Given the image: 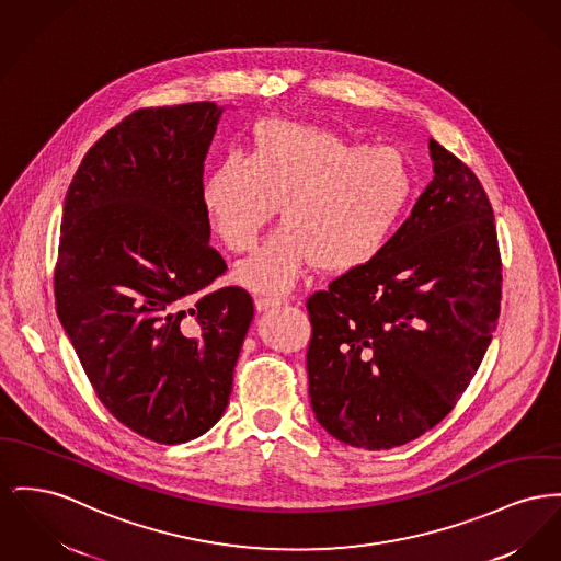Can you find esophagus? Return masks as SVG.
I'll return each instance as SVG.
<instances>
[{
	"mask_svg": "<svg viewBox=\"0 0 561 561\" xmlns=\"http://www.w3.org/2000/svg\"><path fill=\"white\" fill-rule=\"evenodd\" d=\"M256 309L259 311H266V309H271V307H279L282 302H284V298L279 297H256Z\"/></svg>",
	"mask_w": 561,
	"mask_h": 561,
	"instance_id": "1",
	"label": "esophagus"
}]
</instances>
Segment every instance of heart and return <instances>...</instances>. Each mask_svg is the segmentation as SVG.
<instances>
[{
	"mask_svg": "<svg viewBox=\"0 0 561 561\" xmlns=\"http://www.w3.org/2000/svg\"><path fill=\"white\" fill-rule=\"evenodd\" d=\"M417 191L411 159L394 146H366L324 127L264 121L248 157L231 152L203 182L201 201L218 239L250 254L279 203L282 227L239 266L241 284L282 293L311 263L347 273L390 243Z\"/></svg>",
	"mask_w": 561,
	"mask_h": 561,
	"instance_id": "b5f03b06",
	"label": "heart"
}]
</instances>
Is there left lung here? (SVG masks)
I'll use <instances>...</instances> for the list:
<instances>
[{
  "label": "left lung",
  "instance_id": "8db88e82",
  "mask_svg": "<svg viewBox=\"0 0 561 561\" xmlns=\"http://www.w3.org/2000/svg\"><path fill=\"white\" fill-rule=\"evenodd\" d=\"M434 180L383 252L307 298L309 398L352 447H400L456 407L497 327L494 209L472 169L430 139Z\"/></svg>",
  "mask_w": 561,
  "mask_h": 561
}]
</instances>
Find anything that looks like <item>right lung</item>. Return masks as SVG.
I'll list each match as a JSON object with an SVG mask.
<instances>
[{"label":"right lung","instance_id":"add662e5","mask_svg":"<svg viewBox=\"0 0 561 561\" xmlns=\"http://www.w3.org/2000/svg\"><path fill=\"white\" fill-rule=\"evenodd\" d=\"M222 107H139L84 154L64 203L55 302L103 407L175 445L225 413L254 302L211 288L203 165Z\"/></svg>","mask_w":561,"mask_h":561}]
</instances>
